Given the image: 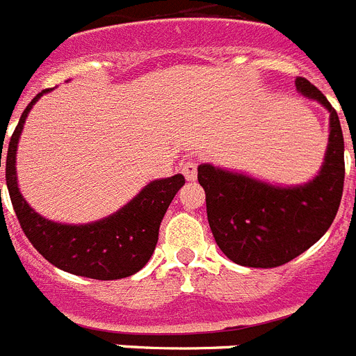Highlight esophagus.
I'll list each match as a JSON object with an SVG mask.
<instances>
[{
    "label": "esophagus",
    "instance_id": "1",
    "mask_svg": "<svg viewBox=\"0 0 356 356\" xmlns=\"http://www.w3.org/2000/svg\"><path fill=\"white\" fill-rule=\"evenodd\" d=\"M181 172L187 178V181H194L196 180V176H198V163L194 162V160H189V162H185L181 165Z\"/></svg>",
    "mask_w": 356,
    "mask_h": 356
}]
</instances>
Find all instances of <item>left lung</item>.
<instances>
[{
  "label": "left lung",
  "mask_w": 356,
  "mask_h": 356,
  "mask_svg": "<svg viewBox=\"0 0 356 356\" xmlns=\"http://www.w3.org/2000/svg\"><path fill=\"white\" fill-rule=\"evenodd\" d=\"M296 86L330 111L326 156L314 180L277 187L211 163L198 167L216 243L241 266L275 268L296 259L323 238L339 211L346 172L339 115L308 79L297 77Z\"/></svg>",
  "instance_id": "1"
}]
</instances>
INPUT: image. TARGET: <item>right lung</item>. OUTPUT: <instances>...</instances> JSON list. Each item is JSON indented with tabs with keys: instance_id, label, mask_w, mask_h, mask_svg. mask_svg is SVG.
Instances as JSON below:
<instances>
[{
	"instance_id": "add662e5",
	"label": "right lung",
	"mask_w": 356,
	"mask_h": 356,
	"mask_svg": "<svg viewBox=\"0 0 356 356\" xmlns=\"http://www.w3.org/2000/svg\"><path fill=\"white\" fill-rule=\"evenodd\" d=\"M47 91L50 90H42L26 106L7 149L5 178L21 229L48 263L65 272L99 281L129 277L144 268L153 256L163 214L175 194L184 187L185 178L175 175L151 181L120 211L95 223L63 225L39 216L21 196L17 187L16 151L26 115Z\"/></svg>"
}]
</instances>
